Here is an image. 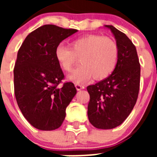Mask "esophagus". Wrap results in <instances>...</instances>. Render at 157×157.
<instances>
[{
    "instance_id": "1",
    "label": "esophagus",
    "mask_w": 157,
    "mask_h": 157,
    "mask_svg": "<svg viewBox=\"0 0 157 157\" xmlns=\"http://www.w3.org/2000/svg\"><path fill=\"white\" fill-rule=\"evenodd\" d=\"M75 88L78 91V90H83V89L85 88V86L81 84H75Z\"/></svg>"
}]
</instances>
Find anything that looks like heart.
<instances>
[{"instance_id": "obj_1", "label": "heart", "mask_w": 157, "mask_h": 157, "mask_svg": "<svg viewBox=\"0 0 157 157\" xmlns=\"http://www.w3.org/2000/svg\"><path fill=\"white\" fill-rule=\"evenodd\" d=\"M55 57L59 67L70 71L80 57L81 65L67 76L70 81L83 83L94 76L97 80L109 77L116 68L119 47L115 40L108 37L89 34L78 37L71 43V48L59 44L55 49Z\"/></svg>"}]
</instances>
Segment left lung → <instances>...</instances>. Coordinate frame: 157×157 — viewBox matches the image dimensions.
Wrapping results in <instances>:
<instances>
[{
	"label": "left lung",
	"instance_id": "1",
	"mask_svg": "<svg viewBox=\"0 0 157 157\" xmlns=\"http://www.w3.org/2000/svg\"><path fill=\"white\" fill-rule=\"evenodd\" d=\"M104 27L114 36L119 57L109 77L87 86L90 98L87 115L96 128L109 130L122 124L134 109L139 92L141 67L136 48L129 37L112 25Z\"/></svg>",
	"mask_w": 157,
	"mask_h": 157
}]
</instances>
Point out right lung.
Returning <instances> with one entry per match:
<instances>
[{
  "label": "right lung",
  "mask_w": 157,
  "mask_h": 157,
  "mask_svg": "<svg viewBox=\"0 0 157 157\" xmlns=\"http://www.w3.org/2000/svg\"><path fill=\"white\" fill-rule=\"evenodd\" d=\"M77 31L44 25L28 34L18 51L14 68L16 101L26 120L38 130L59 128L77 93L72 82L57 86L64 75L55 57L56 46Z\"/></svg>",
  "instance_id": "obj_1"
}]
</instances>
